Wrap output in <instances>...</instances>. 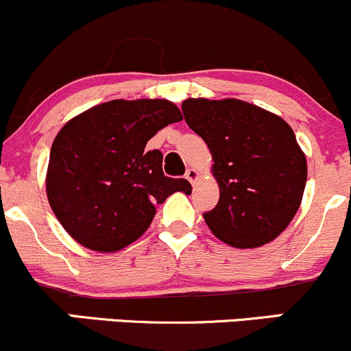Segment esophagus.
<instances>
[{
	"label": "esophagus",
	"mask_w": 351,
	"mask_h": 351,
	"mask_svg": "<svg viewBox=\"0 0 351 351\" xmlns=\"http://www.w3.org/2000/svg\"><path fill=\"white\" fill-rule=\"evenodd\" d=\"M198 176H200V173H198L195 168H188V169H186L185 178L188 180V182L191 183V185H195V182H197V180H198Z\"/></svg>",
	"instance_id": "esophagus-1"
}]
</instances>
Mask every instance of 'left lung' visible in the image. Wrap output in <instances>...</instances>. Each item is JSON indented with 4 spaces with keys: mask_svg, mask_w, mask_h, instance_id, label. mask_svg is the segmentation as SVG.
Listing matches in <instances>:
<instances>
[{
    "mask_svg": "<svg viewBox=\"0 0 351 351\" xmlns=\"http://www.w3.org/2000/svg\"><path fill=\"white\" fill-rule=\"evenodd\" d=\"M186 124L206 143L219 204L204 213L217 239L237 249L274 241L304 193L308 165L282 117L239 99H186Z\"/></svg>",
    "mask_w": 351,
    "mask_h": 351,
    "instance_id": "obj_1",
    "label": "left lung"
}]
</instances>
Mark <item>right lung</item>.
Instances as JSON below:
<instances>
[{
	"mask_svg": "<svg viewBox=\"0 0 351 351\" xmlns=\"http://www.w3.org/2000/svg\"><path fill=\"white\" fill-rule=\"evenodd\" d=\"M183 116L166 99L104 102L70 119L50 149L47 197L62 227L80 245L117 252L138 241L183 178L163 173L161 151L146 143Z\"/></svg>",
	"mask_w": 351,
	"mask_h": 351,
	"instance_id": "obj_1",
	"label": "right lung"
}]
</instances>
